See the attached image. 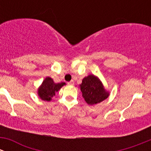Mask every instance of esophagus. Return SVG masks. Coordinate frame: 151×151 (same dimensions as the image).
<instances>
[{
    "instance_id": "obj_1",
    "label": "esophagus",
    "mask_w": 151,
    "mask_h": 151,
    "mask_svg": "<svg viewBox=\"0 0 151 151\" xmlns=\"http://www.w3.org/2000/svg\"><path fill=\"white\" fill-rule=\"evenodd\" d=\"M68 85H74V81H73V80H71V81H70V82H68Z\"/></svg>"
}]
</instances>
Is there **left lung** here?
I'll use <instances>...</instances> for the list:
<instances>
[{
    "label": "left lung",
    "instance_id": "left-lung-1",
    "mask_svg": "<svg viewBox=\"0 0 151 151\" xmlns=\"http://www.w3.org/2000/svg\"><path fill=\"white\" fill-rule=\"evenodd\" d=\"M79 87L85 101L89 105L99 104L109 96V92L105 89L102 82L94 74L84 77Z\"/></svg>",
    "mask_w": 151,
    "mask_h": 151
}]
</instances>
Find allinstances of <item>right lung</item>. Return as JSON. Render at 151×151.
I'll return each mask as SVG.
<instances>
[{
	"instance_id": "1",
	"label": "right lung",
	"mask_w": 151,
	"mask_h": 151,
	"mask_svg": "<svg viewBox=\"0 0 151 151\" xmlns=\"http://www.w3.org/2000/svg\"><path fill=\"white\" fill-rule=\"evenodd\" d=\"M65 85V83H55L51 77H47L38 88V96L43 101H50L55 95V93L60 91V88Z\"/></svg>"
}]
</instances>
